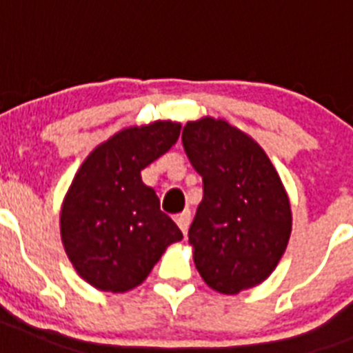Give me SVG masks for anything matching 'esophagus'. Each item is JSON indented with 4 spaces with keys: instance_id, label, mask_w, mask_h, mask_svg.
Returning <instances> with one entry per match:
<instances>
[{
    "instance_id": "obj_1",
    "label": "esophagus",
    "mask_w": 353,
    "mask_h": 353,
    "mask_svg": "<svg viewBox=\"0 0 353 353\" xmlns=\"http://www.w3.org/2000/svg\"><path fill=\"white\" fill-rule=\"evenodd\" d=\"M174 220H176L177 227H179V229L183 231V234H187L188 225H190V220H192V214H190V210L185 209L183 212L176 214V218H174Z\"/></svg>"
}]
</instances>
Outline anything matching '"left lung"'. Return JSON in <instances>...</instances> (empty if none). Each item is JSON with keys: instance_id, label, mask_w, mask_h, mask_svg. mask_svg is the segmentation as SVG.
I'll return each mask as SVG.
<instances>
[{"instance_id": "1", "label": "left lung", "mask_w": 353, "mask_h": 353, "mask_svg": "<svg viewBox=\"0 0 353 353\" xmlns=\"http://www.w3.org/2000/svg\"><path fill=\"white\" fill-rule=\"evenodd\" d=\"M181 141L203 179V199L188 229L196 269L223 295L262 284L291 234L279 172L254 139L221 119L187 122Z\"/></svg>"}]
</instances>
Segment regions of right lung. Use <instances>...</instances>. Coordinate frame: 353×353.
I'll return each mask as SVG.
<instances>
[{
  "label": "right lung",
  "instance_id": "obj_1",
  "mask_svg": "<svg viewBox=\"0 0 353 353\" xmlns=\"http://www.w3.org/2000/svg\"><path fill=\"white\" fill-rule=\"evenodd\" d=\"M181 124L155 121L124 128L99 144L77 172L60 212L63 249L77 273L101 291L143 284L183 232L159 209L141 170L176 144Z\"/></svg>",
  "mask_w": 353,
  "mask_h": 353
}]
</instances>
